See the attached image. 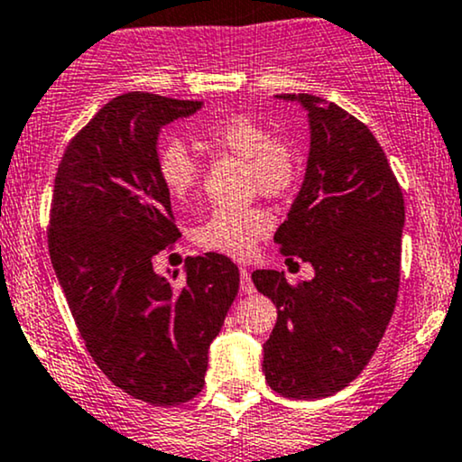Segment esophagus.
Segmentation results:
<instances>
[{
  "mask_svg": "<svg viewBox=\"0 0 462 462\" xmlns=\"http://www.w3.org/2000/svg\"><path fill=\"white\" fill-rule=\"evenodd\" d=\"M241 291L243 293H252L254 291V282H252V278H250V272L245 270V267H241Z\"/></svg>",
  "mask_w": 462,
  "mask_h": 462,
  "instance_id": "obj_1",
  "label": "esophagus"
}]
</instances>
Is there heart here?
Segmentation results:
<instances>
[{"mask_svg":"<svg viewBox=\"0 0 462 462\" xmlns=\"http://www.w3.org/2000/svg\"><path fill=\"white\" fill-rule=\"evenodd\" d=\"M199 138L215 153L245 160L247 184L263 195L285 197L300 180L302 155L296 142L272 135L270 126L254 116H221L201 126ZM157 175L171 199L186 204L199 186L201 164L186 142L173 138L157 153ZM272 230L273 219L265 208H215L195 230V241L206 250L245 258Z\"/></svg>","mask_w":462,"mask_h":462,"instance_id":"1","label":"heart"}]
</instances>
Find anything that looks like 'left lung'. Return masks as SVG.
<instances>
[{"label": "left lung", "mask_w": 462, "mask_h": 462, "mask_svg": "<svg viewBox=\"0 0 462 462\" xmlns=\"http://www.w3.org/2000/svg\"><path fill=\"white\" fill-rule=\"evenodd\" d=\"M307 109L311 149L300 192L273 235L281 254L316 276L289 285L256 270L278 320L263 344V371L289 399L331 397L371 362L399 293L403 192L366 125L311 94H281Z\"/></svg>", "instance_id": "1"}]
</instances>
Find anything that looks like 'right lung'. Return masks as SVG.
Wrapping results in <instances>:
<instances>
[{
    "mask_svg": "<svg viewBox=\"0 0 462 462\" xmlns=\"http://www.w3.org/2000/svg\"><path fill=\"white\" fill-rule=\"evenodd\" d=\"M199 109L146 91L116 96L74 135L54 180L48 247L80 337L114 386L151 405L201 393L208 348L239 291V267L215 252L186 258L181 282L153 270L180 236L157 135Z\"/></svg>",
    "mask_w": 462,
    "mask_h": 462,
    "instance_id": "obj_1",
    "label": "right lung"
}]
</instances>
